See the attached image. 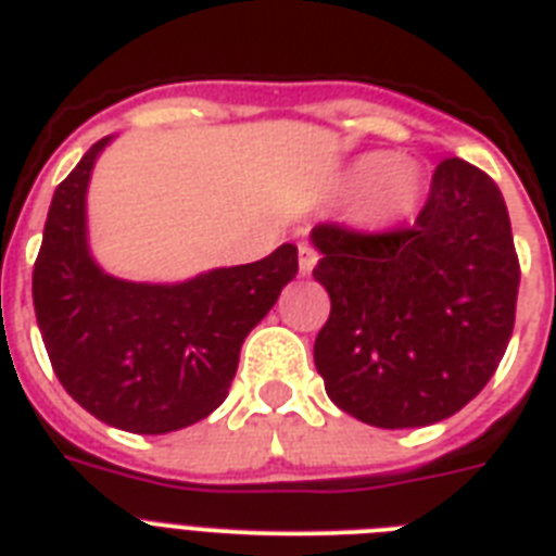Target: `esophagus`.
Listing matches in <instances>:
<instances>
[{
  "instance_id": "esophagus-1",
  "label": "esophagus",
  "mask_w": 556,
  "mask_h": 556,
  "mask_svg": "<svg viewBox=\"0 0 556 556\" xmlns=\"http://www.w3.org/2000/svg\"><path fill=\"white\" fill-rule=\"evenodd\" d=\"M314 265H317V251H314L308 242H300V274L308 277L314 270Z\"/></svg>"
}]
</instances>
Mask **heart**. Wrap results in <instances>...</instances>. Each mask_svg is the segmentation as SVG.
Listing matches in <instances>:
<instances>
[{"instance_id": "obj_1", "label": "heart", "mask_w": 556, "mask_h": 556, "mask_svg": "<svg viewBox=\"0 0 556 556\" xmlns=\"http://www.w3.org/2000/svg\"><path fill=\"white\" fill-rule=\"evenodd\" d=\"M349 192L366 191L364 218L375 227L413 222L427 199V178L415 161H397L392 152L375 150L357 155L343 173Z\"/></svg>"}]
</instances>
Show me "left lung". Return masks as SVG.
<instances>
[{
    "instance_id": "left-lung-1",
    "label": "left lung",
    "mask_w": 556,
    "mask_h": 556,
    "mask_svg": "<svg viewBox=\"0 0 556 556\" xmlns=\"http://www.w3.org/2000/svg\"><path fill=\"white\" fill-rule=\"evenodd\" d=\"M331 314L314 340L326 392L357 421L406 430L456 415L493 378L517 314L519 260L500 187L441 161L415 227L317 225Z\"/></svg>"
}]
</instances>
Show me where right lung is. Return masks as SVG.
Segmentation results:
<instances>
[{"instance_id": "add662e5", "label": "right lung", "mask_w": 556, "mask_h": 556, "mask_svg": "<svg viewBox=\"0 0 556 556\" xmlns=\"http://www.w3.org/2000/svg\"><path fill=\"white\" fill-rule=\"evenodd\" d=\"M98 141L54 190L34 265V308L65 392L109 427L164 435L227 397L244 338L296 277V244L185 282H132L100 268L89 244Z\"/></svg>"}]
</instances>
